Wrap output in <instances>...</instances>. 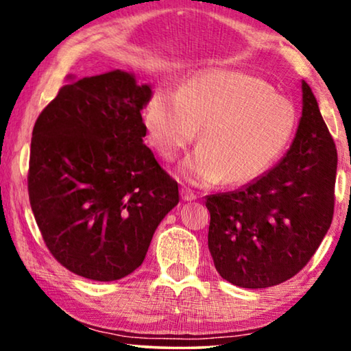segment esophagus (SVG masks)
<instances>
[{"mask_svg":"<svg viewBox=\"0 0 351 351\" xmlns=\"http://www.w3.org/2000/svg\"><path fill=\"white\" fill-rule=\"evenodd\" d=\"M181 198H182V201H195V199H197V195H195L190 189L182 187L181 189Z\"/></svg>","mask_w":351,"mask_h":351,"instance_id":"34e87169","label":"esophagus"}]
</instances>
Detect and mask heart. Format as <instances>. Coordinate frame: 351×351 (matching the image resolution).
I'll list each match as a JSON object with an SVG mask.
<instances>
[{"label":"heart","instance_id":"heart-1","mask_svg":"<svg viewBox=\"0 0 351 351\" xmlns=\"http://www.w3.org/2000/svg\"><path fill=\"white\" fill-rule=\"evenodd\" d=\"M299 114L260 77L228 69L193 75L180 93L154 91L145 110L152 145L175 158L197 138L199 147L180 164L195 186H232L266 173L294 139Z\"/></svg>","mask_w":351,"mask_h":351}]
</instances>
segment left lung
Listing matches in <instances>:
<instances>
[{
    "instance_id": "1",
    "label": "left lung",
    "mask_w": 351,
    "mask_h": 351,
    "mask_svg": "<svg viewBox=\"0 0 351 351\" xmlns=\"http://www.w3.org/2000/svg\"><path fill=\"white\" fill-rule=\"evenodd\" d=\"M337 152L310 85L293 144L246 186L206 197L209 251L224 280L268 288L295 276L317 251L335 210Z\"/></svg>"
}]
</instances>
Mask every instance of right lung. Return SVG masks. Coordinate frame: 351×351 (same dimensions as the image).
Instances as JSON below:
<instances>
[{"mask_svg":"<svg viewBox=\"0 0 351 351\" xmlns=\"http://www.w3.org/2000/svg\"><path fill=\"white\" fill-rule=\"evenodd\" d=\"M152 96L133 73L110 71L71 80L35 122L29 199L47 249L77 276L132 274L180 203L178 182L144 144Z\"/></svg>","mask_w":351,"mask_h":351,"instance_id":"obj_1","label":"right lung"}]
</instances>
